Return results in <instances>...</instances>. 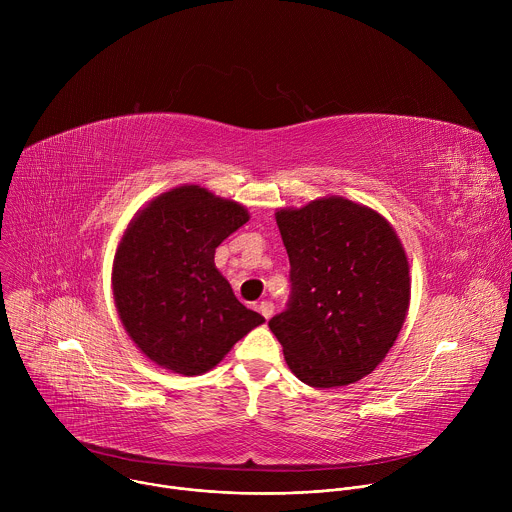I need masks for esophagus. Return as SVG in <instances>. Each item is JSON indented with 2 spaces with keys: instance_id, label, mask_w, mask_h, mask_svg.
Listing matches in <instances>:
<instances>
[{
  "instance_id": "esophagus-1",
  "label": "esophagus",
  "mask_w": 512,
  "mask_h": 512,
  "mask_svg": "<svg viewBox=\"0 0 512 512\" xmlns=\"http://www.w3.org/2000/svg\"><path fill=\"white\" fill-rule=\"evenodd\" d=\"M259 312H261V316H263L265 320H269V318L273 316V304L267 302V300L261 302V304H259Z\"/></svg>"
}]
</instances>
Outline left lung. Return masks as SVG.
Instances as JSON below:
<instances>
[{"label":"left lung","mask_w":512,"mask_h":512,"mask_svg":"<svg viewBox=\"0 0 512 512\" xmlns=\"http://www.w3.org/2000/svg\"><path fill=\"white\" fill-rule=\"evenodd\" d=\"M291 296L269 320L287 367L318 389L371 375L395 344L411 298L409 263L385 218L342 196L281 208Z\"/></svg>","instance_id":"8db88e82"}]
</instances>
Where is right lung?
<instances>
[{
	"label": "right lung",
	"instance_id": "obj_1",
	"mask_svg": "<svg viewBox=\"0 0 512 512\" xmlns=\"http://www.w3.org/2000/svg\"><path fill=\"white\" fill-rule=\"evenodd\" d=\"M249 221L245 206L200 186L154 198L125 229L113 298L135 346L178 375H202L265 318L247 310L214 251Z\"/></svg>",
	"mask_w": 512,
	"mask_h": 512
}]
</instances>
